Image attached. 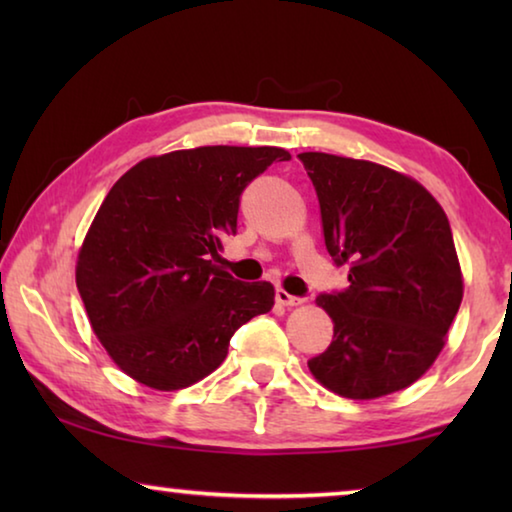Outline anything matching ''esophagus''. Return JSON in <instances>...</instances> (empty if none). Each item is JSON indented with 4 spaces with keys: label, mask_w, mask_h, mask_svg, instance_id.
<instances>
[{
    "label": "esophagus",
    "mask_w": 512,
    "mask_h": 512,
    "mask_svg": "<svg viewBox=\"0 0 512 512\" xmlns=\"http://www.w3.org/2000/svg\"><path fill=\"white\" fill-rule=\"evenodd\" d=\"M275 300L280 302V305H284V307H298V305H302V298H296V296H291L289 291H284V289H277L275 291Z\"/></svg>",
    "instance_id": "obj_1"
}]
</instances>
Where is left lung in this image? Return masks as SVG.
<instances>
[{
  "label": "left lung",
  "mask_w": 512,
  "mask_h": 512,
  "mask_svg": "<svg viewBox=\"0 0 512 512\" xmlns=\"http://www.w3.org/2000/svg\"><path fill=\"white\" fill-rule=\"evenodd\" d=\"M314 183L327 253L350 287L318 296L334 323L309 370L329 391L377 400L427 372L463 300V273L440 203L384 164L300 153Z\"/></svg>",
  "instance_id": "1"
}]
</instances>
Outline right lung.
I'll return each instance as SVG.
<instances>
[{
    "label": "right lung",
    "mask_w": 512,
    "mask_h": 512,
    "mask_svg": "<svg viewBox=\"0 0 512 512\" xmlns=\"http://www.w3.org/2000/svg\"><path fill=\"white\" fill-rule=\"evenodd\" d=\"M277 146H198L137 162L103 198L76 259V287L110 359L155 391L221 366L232 334L275 305L271 282L212 262L237 232L239 196Z\"/></svg>",
    "instance_id": "right-lung-1"
}]
</instances>
